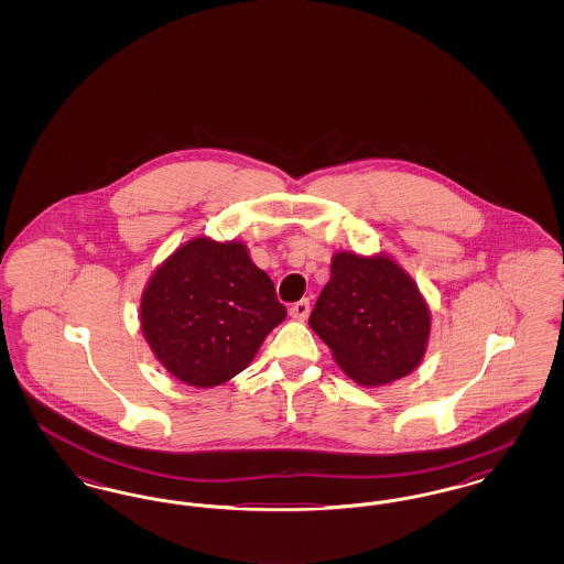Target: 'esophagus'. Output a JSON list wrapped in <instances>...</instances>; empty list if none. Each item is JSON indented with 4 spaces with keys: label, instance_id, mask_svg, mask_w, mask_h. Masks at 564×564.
<instances>
[{
    "label": "esophagus",
    "instance_id": "1",
    "mask_svg": "<svg viewBox=\"0 0 564 564\" xmlns=\"http://www.w3.org/2000/svg\"><path fill=\"white\" fill-rule=\"evenodd\" d=\"M308 311H311V302L304 297V300H300V302L292 304L290 315H292L294 319H297V322H304V319L308 317Z\"/></svg>",
    "mask_w": 564,
    "mask_h": 564
}]
</instances>
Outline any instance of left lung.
<instances>
[{"instance_id": "obj_1", "label": "left lung", "mask_w": 564, "mask_h": 564, "mask_svg": "<svg viewBox=\"0 0 564 564\" xmlns=\"http://www.w3.org/2000/svg\"><path fill=\"white\" fill-rule=\"evenodd\" d=\"M308 323L345 375L380 387L421 364L431 315L416 283L391 258L340 251Z\"/></svg>"}]
</instances>
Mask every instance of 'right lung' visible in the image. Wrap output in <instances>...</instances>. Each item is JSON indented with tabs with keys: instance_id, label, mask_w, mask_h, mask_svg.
I'll use <instances>...</instances> for the list:
<instances>
[{
	"instance_id": "add662e5",
	"label": "right lung",
	"mask_w": 564,
	"mask_h": 564,
	"mask_svg": "<svg viewBox=\"0 0 564 564\" xmlns=\"http://www.w3.org/2000/svg\"><path fill=\"white\" fill-rule=\"evenodd\" d=\"M285 315L247 247L207 237L171 253L141 295L148 345L171 375L200 389L242 372Z\"/></svg>"
}]
</instances>
